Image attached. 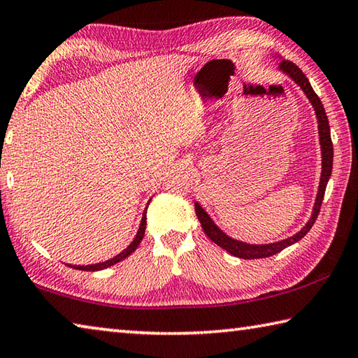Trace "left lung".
Listing matches in <instances>:
<instances>
[{"label":"left lung","instance_id":"obj_1","mask_svg":"<svg viewBox=\"0 0 358 358\" xmlns=\"http://www.w3.org/2000/svg\"><path fill=\"white\" fill-rule=\"evenodd\" d=\"M273 59L280 58V56L273 55ZM280 66L277 71L285 73L286 77H289L294 83H296L300 90L303 91L306 99L310 100V103L315 110L316 115V121H317V134H319V144H321V179H319V187H317V193H316V199H315V206H313V212L310 215V220L305 223V227L291 237H286L283 241L278 242H271V243H248L239 239H234V237L228 236L224 231L218 227V224L214 222L206 209L198 201H195V210L198 215V220L201 223V227L204 229L206 236L209 239L217 243L218 247H222L223 250H227L228 253H231L236 258H242V259H258V258H268V256L280 253L281 250H285L287 247L294 245V243L299 242L303 236L311 229L313 224H315L319 209H321L322 199H324V193H325V187H327V182L331 176V168H334V144H331V138H330V125H329V119L327 115H325V110L322 106L321 99L317 97V94L313 90V86L310 85L308 78L305 77V73L300 71V69L292 64L291 61H286L283 58H280Z\"/></svg>","mask_w":358,"mask_h":358}]
</instances>
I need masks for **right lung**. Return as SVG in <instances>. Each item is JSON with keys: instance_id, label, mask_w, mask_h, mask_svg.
<instances>
[{"instance_id": "right-lung-1", "label": "right lung", "mask_w": 358, "mask_h": 358, "mask_svg": "<svg viewBox=\"0 0 358 358\" xmlns=\"http://www.w3.org/2000/svg\"><path fill=\"white\" fill-rule=\"evenodd\" d=\"M149 203H150V199L148 201L146 208H144L143 217H141V223H140V228H138V233H136V236L134 237V241H131V242L129 243L127 248H124L121 253L116 255V256H113V258L106 259V261H103V262H96V264H87V266H72V264H69V266L73 267V268H78V271H91V272H96V271H103V268H108V267H111V266L117 264V262H121L122 259L129 258V256H130L131 253H134L135 250L138 248V245H140L141 241H143V237H144V231H146V209H148Z\"/></svg>"}]
</instances>
